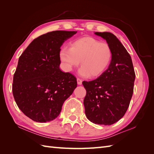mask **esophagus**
Wrapping results in <instances>:
<instances>
[{"label": "esophagus", "instance_id": "1", "mask_svg": "<svg viewBox=\"0 0 154 154\" xmlns=\"http://www.w3.org/2000/svg\"><path fill=\"white\" fill-rule=\"evenodd\" d=\"M77 83L78 85H82V80L80 78H77Z\"/></svg>", "mask_w": 154, "mask_h": 154}]
</instances>
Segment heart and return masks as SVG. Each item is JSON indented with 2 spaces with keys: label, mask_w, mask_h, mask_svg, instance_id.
<instances>
[{
  "label": "heart",
  "mask_w": 154,
  "mask_h": 154,
  "mask_svg": "<svg viewBox=\"0 0 154 154\" xmlns=\"http://www.w3.org/2000/svg\"><path fill=\"white\" fill-rule=\"evenodd\" d=\"M60 57L68 71L80 63L79 74L83 77L98 76L108 68L112 58V51L106 42L87 36L74 41L71 48H63Z\"/></svg>",
  "instance_id": "heart-1"
}]
</instances>
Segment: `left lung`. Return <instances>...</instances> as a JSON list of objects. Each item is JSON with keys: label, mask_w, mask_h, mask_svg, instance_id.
I'll use <instances>...</instances> for the list:
<instances>
[{"label": "left lung", "mask_w": 154, "mask_h": 154, "mask_svg": "<svg viewBox=\"0 0 154 154\" xmlns=\"http://www.w3.org/2000/svg\"><path fill=\"white\" fill-rule=\"evenodd\" d=\"M112 51V58L105 71L91 82H83L86 89L83 101L87 118L93 123L110 125L123 117L134 92L136 74L132 58L114 34L95 32Z\"/></svg>", "instance_id": "obj_1"}]
</instances>
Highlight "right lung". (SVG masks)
<instances>
[{
    "mask_svg": "<svg viewBox=\"0 0 154 154\" xmlns=\"http://www.w3.org/2000/svg\"><path fill=\"white\" fill-rule=\"evenodd\" d=\"M77 31H54L31 42L18 59L12 91L26 116L36 122L57 118L77 87L76 78L60 69V48Z\"/></svg>",
    "mask_w": 154,
    "mask_h": 154,
    "instance_id": "add662e5",
    "label": "right lung"
}]
</instances>
